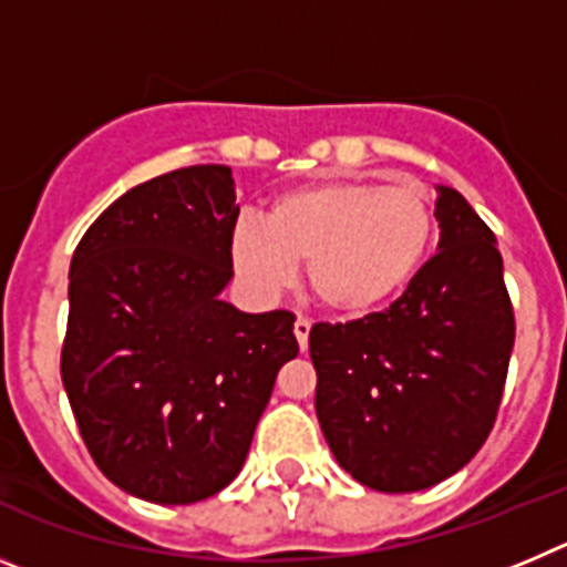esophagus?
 <instances>
[{
    "mask_svg": "<svg viewBox=\"0 0 567 567\" xmlns=\"http://www.w3.org/2000/svg\"><path fill=\"white\" fill-rule=\"evenodd\" d=\"M309 329H312V323H309L307 318H298V320H295V340H298L300 352H307V346H309Z\"/></svg>",
    "mask_w": 567,
    "mask_h": 567,
    "instance_id": "34e87169",
    "label": "esophagus"
}]
</instances>
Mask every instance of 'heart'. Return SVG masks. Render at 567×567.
Instances as JSON below:
<instances>
[{
    "label": "heart",
    "mask_w": 567,
    "mask_h": 567,
    "mask_svg": "<svg viewBox=\"0 0 567 567\" xmlns=\"http://www.w3.org/2000/svg\"><path fill=\"white\" fill-rule=\"evenodd\" d=\"M434 238V204L414 182H315L278 195L267 224L244 218L229 252L260 295L287 289L307 264L315 298L334 315L360 318L398 298L423 267Z\"/></svg>",
    "instance_id": "b5f03b06"
}]
</instances>
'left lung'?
I'll return each mask as SVG.
<instances>
[{
	"mask_svg": "<svg viewBox=\"0 0 567 567\" xmlns=\"http://www.w3.org/2000/svg\"><path fill=\"white\" fill-rule=\"evenodd\" d=\"M437 255L385 312L309 332L315 412L340 468L385 494L443 483L497 420L514 309L497 238L437 187Z\"/></svg>",
	"mask_w": 567,
	"mask_h": 567,
	"instance_id": "1",
	"label": "left lung"
}]
</instances>
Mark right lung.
<instances>
[{"mask_svg":"<svg viewBox=\"0 0 567 567\" xmlns=\"http://www.w3.org/2000/svg\"><path fill=\"white\" fill-rule=\"evenodd\" d=\"M238 204L224 164L127 189L70 260L62 383L90 457L122 491L189 505L247 460L295 315L221 300Z\"/></svg>","mask_w":567,"mask_h":567,"instance_id":"add662e5","label":"right lung"}]
</instances>
